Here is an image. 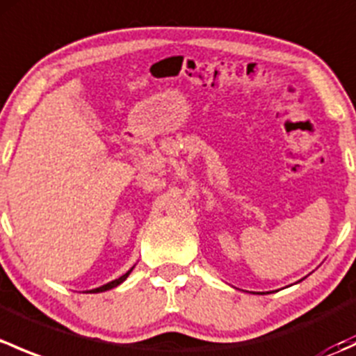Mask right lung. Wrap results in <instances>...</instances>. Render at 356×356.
I'll use <instances>...</instances> for the list:
<instances>
[{
  "mask_svg": "<svg viewBox=\"0 0 356 356\" xmlns=\"http://www.w3.org/2000/svg\"><path fill=\"white\" fill-rule=\"evenodd\" d=\"M132 268H134V267H132ZM132 268H131V270H127V272H125L124 275H120V277H118V279H115V281H111V282H106V284L99 286V288H96V289L86 291V293H103V291H108V289H113V288H117L118 284H122V282H124L125 279L129 277V274H131V272H132Z\"/></svg>",
  "mask_w": 356,
  "mask_h": 356,
  "instance_id": "add662e5",
  "label": "right lung"
}]
</instances>
